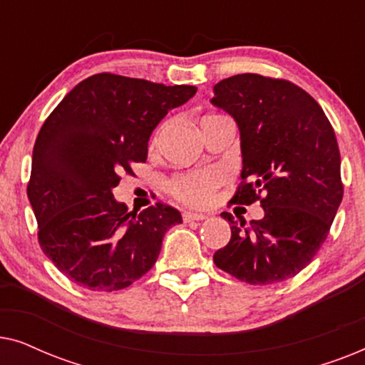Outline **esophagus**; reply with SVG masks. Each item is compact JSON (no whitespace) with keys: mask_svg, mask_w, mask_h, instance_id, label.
Listing matches in <instances>:
<instances>
[{"mask_svg":"<svg viewBox=\"0 0 365 365\" xmlns=\"http://www.w3.org/2000/svg\"><path fill=\"white\" fill-rule=\"evenodd\" d=\"M207 217V214H199V212H184L182 219L184 222H191V221H204Z\"/></svg>","mask_w":365,"mask_h":365,"instance_id":"esophagus-1","label":"esophagus"}]
</instances>
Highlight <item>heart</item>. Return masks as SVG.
<instances>
[{"label": "heart", "mask_w": 365, "mask_h": 365, "mask_svg": "<svg viewBox=\"0 0 365 365\" xmlns=\"http://www.w3.org/2000/svg\"><path fill=\"white\" fill-rule=\"evenodd\" d=\"M221 182V174L217 171H197L174 179L171 191L181 201L191 206H204L211 201L212 191Z\"/></svg>", "instance_id": "heart-1"}]
</instances>
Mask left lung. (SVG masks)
I'll list each match as a JSON object with an SVG mask.
<instances>
[{
	"mask_svg": "<svg viewBox=\"0 0 365 365\" xmlns=\"http://www.w3.org/2000/svg\"><path fill=\"white\" fill-rule=\"evenodd\" d=\"M212 91L211 103L231 114L241 139L242 184L232 202L261 199L264 209L247 226L221 214L231 241L214 262L254 286L286 281L316 256L342 201L336 134L316 99L284 79L237 74Z\"/></svg>",
	"mask_w": 365,
	"mask_h": 365,
	"instance_id": "8db88e82",
	"label": "left lung"
}]
</instances>
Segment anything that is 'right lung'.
Returning a JSON list of instances; mask_svg holds the SVG:
<instances>
[{"label": "right lung", "instance_id": "1", "mask_svg": "<svg viewBox=\"0 0 365 365\" xmlns=\"http://www.w3.org/2000/svg\"><path fill=\"white\" fill-rule=\"evenodd\" d=\"M196 91L101 73L76 84L44 121L28 197L43 252L78 286H131L154 266L168 229L182 222L161 202L129 212L113 189L123 173L133 174V163L146 161L159 121Z\"/></svg>", "mask_w": 365, "mask_h": 365}]
</instances>
